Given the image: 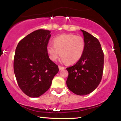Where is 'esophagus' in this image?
I'll return each mask as SVG.
<instances>
[{
  "instance_id": "1",
  "label": "esophagus",
  "mask_w": 121,
  "mask_h": 121,
  "mask_svg": "<svg viewBox=\"0 0 121 121\" xmlns=\"http://www.w3.org/2000/svg\"><path fill=\"white\" fill-rule=\"evenodd\" d=\"M59 70H63V69H65L64 67H63V66H59Z\"/></svg>"
}]
</instances>
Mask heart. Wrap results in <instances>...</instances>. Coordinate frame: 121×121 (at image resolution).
Segmentation results:
<instances>
[{
	"label": "heart",
	"instance_id": "1",
	"mask_svg": "<svg viewBox=\"0 0 121 121\" xmlns=\"http://www.w3.org/2000/svg\"><path fill=\"white\" fill-rule=\"evenodd\" d=\"M53 45L49 44L47 47L49 59L55 61L61 55L62 61L69 64L78 61L85 49L84 38L73 34L61 35L54 39Z\"/></svg>",
	"mask_w": 121,
	"mask_h": 121
}]
</instances>
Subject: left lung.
I'll use <instances>...</instances> for the list:
<instances>
[{
  "instance_id": "8db88e82",
  "label": "left lung",
  "mask_w": 121,
  "mask_h": 121,
  "mask_svg": "<svg viewBox=\"0 0 121 121\" xmlns=\"http://www.w3.org/2000/svg\"><path fill=\"white\" fill-rule=\"evenodd\" d=\"M85 49L78 62L66 70L69 74L66 85L70 91L85 95L94 91L102 79L104 70V52L98 40L84 30Z\"/></svg>"
}]
</instances>
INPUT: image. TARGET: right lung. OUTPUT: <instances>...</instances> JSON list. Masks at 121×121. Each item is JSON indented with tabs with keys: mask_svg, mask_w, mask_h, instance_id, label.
I'll use <instances>...</instances> for the list:
<instances>
[{
	"mask_svg": "<svg viewBox=\"0 0 121 121\" xmlns=\"http://www.w3.org/2000/svg\"><path fill=\"white\" fill-rule=\"evenodd\" d=\"M51 36L50 30H36L20 40L16 48L15 77L21 90L30 97H40L48 91L59 70L47 51Z\"/></svg>",
	"mask_w": 121,
	"mask_h": 121,
	"instance_id": "add662e5",
	"label": "right lung"
}]
</instances>
